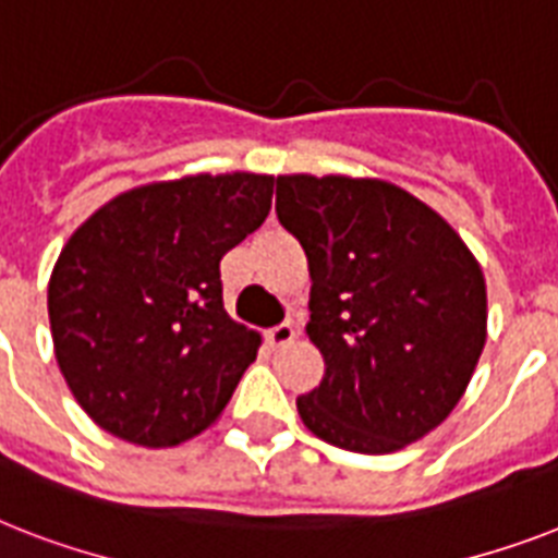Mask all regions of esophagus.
<instances>
[{"label":"esophagus","mask_w":558,"mask_h":558,"mask_svg":"<svg viewBox=\"0 0 558 558\" xmlns=\"http://www.w3.org/2000/svg\"><path fill=\"white\" fill-rule=\"evenodd\" d=\"M295 327H292V324L289 322H283V324H278V327H269V330H266V341H269L271 348H287L289 341H295Z\"/></svg>","instance_id":"1"}]
</instances>
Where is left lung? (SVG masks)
I'll return each mask as SVG.
<instances>
[{
	"instance_id": "left-lung-1",
	"label": "left lung",
	"mask_w": 558,
	"mask_h": 558,
	"mask_svg": "<svg viewBox=\"0 0 558 558\" xmlns=\"http://www.w3.org/2000/svg\"><path fill=\"white\" fill-rule=\"evenodd\" d=\"M280 226L310 263L306 336L324 379L298 397L315 437L405 449L463 397L486 341L484 271L458 231L381 179L278 177Z\"/></svg>"
}]
</instances>
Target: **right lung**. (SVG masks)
Listing matches in <instances>:
<instances>
[{
	"label": "right lung",
	"mask_w": 558,
	"mask_h": 558,
	"mask_svg": "<svg viewBox=\"0 0 558 558\" xmlns=\"http://www.w3.org/2000/svg\"><path fill=\"white\" fill-rule=\"evenodd\" d=\"M271 191L257 173L153 182L69 236L48 322L65 385L104 432L165 449L222 414L260 336L228 318L219 260L263 226Z\"/></svg>",
	"instance_id": "right-lung-1"
}]
</instances>
